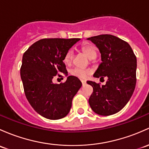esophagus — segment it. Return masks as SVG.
<instances>
[{"label": "esophagus", "mask_w": 149, "mask_h": 149, "mask_svg": "<svg viewBox=\"0 0 149 149\" xmlns=\"http://www.w3.org/2000/svg\"><path fill=\"white\" fill-rule=\"evenodd\" d=\"M81 83H82V85H84V84H86V81H84V80H81Z\"/></svg>", "instance_id": "1"}]
</instances>
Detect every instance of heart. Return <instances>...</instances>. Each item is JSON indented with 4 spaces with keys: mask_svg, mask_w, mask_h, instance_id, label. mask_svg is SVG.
Masks as SVG:
<instances>
[{
    "mask_svg": "<svg viewBox=\"0 0 149 149\" xmlns=\"http://www.w3.org/2000/svg\"><path fill=\"white\" fill-rule=\"evenodd\" d=\"M81 50L87 56L89 59H94L97 56V50L94 46L91 44H86L81 47ZM73 52L71 49L68 50L64 56V62L66 64L71 63L73 59ZM91 71L88 69H82L80 68H74L70 70V73L73 76L80 78V79H86L90 74Z\"/></svg>",
    "mask_w": 149,
    "mask_h": 149,
    "instance_id": "heart-1",
    "label": "heart"
}]
</instances>
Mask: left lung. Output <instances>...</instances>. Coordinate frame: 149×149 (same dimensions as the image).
I'll use <instances>...</instances> for the list:
<instances>
[{
    "instance_id": "left-lung-1",
    "label": "left lung",
    "mask_w": 149,
    "mask_h": 149,
    "mask_svg": "<svg viewBox=\"0 0 149 149\" xmlns=\"http://www.w3.org/2000/svg\"><path fill=\"white\" fill-rule=\"evenodd\" d=\"M99 49L102 63L93 77L108 79L105 85L87 81L93 91L88 103L92 110L101 116L120 111L128 102L136 83V57L127 42L109 35L87 38Z\"/></svg>"
}]
</instances>
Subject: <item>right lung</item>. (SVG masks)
<instances>
[{
  "instance_id": "add662e5",
  "label": "right lung",
  "mask_w": 149,
  "mask_h": 149,
  "mask_svg": "<svg viewBox=\"0 0 149 149\" xmlns=\"http://www.w3.org/2000/svg\"><path fill=\"white\" fill-rule=\"evenodd\" d=\"M80 38H43L31 45L24 53L21 77L25 95L34 110L44 118L57 120L70 110L72 100L82 86L77 77L55 84L56 75H67L63 62L67 51Z\"/></svg>"
}]
</instances>
